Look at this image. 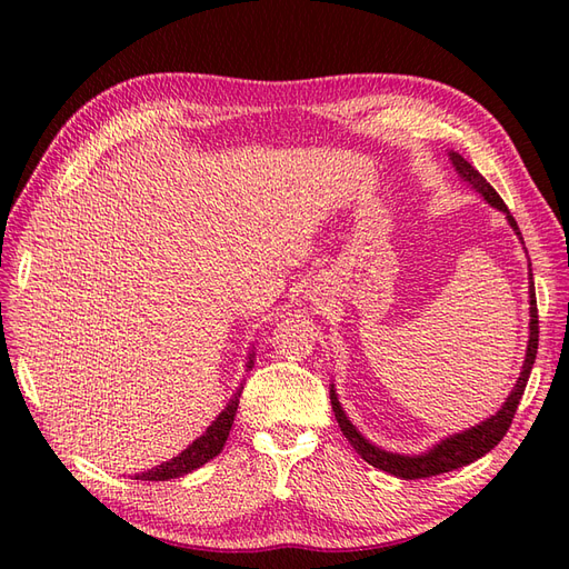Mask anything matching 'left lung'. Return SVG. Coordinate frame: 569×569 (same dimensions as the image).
Listing matches in <instances>:
<instances>
[{
  "instance_id": "1",
  "label": "left lung",
  "mask_w": 569,
  "mask_h": 569,
  "mask_svg": "<svg viewBox=\"0 0 569 569\" xmlns=\"http://www.w3.org/2000/svg\"><path fill=\"white\" fill-rule=\"evenodd\" d=\"M449 157H451V161H453V166L458 170V176L465 182H470L477 189V192L493 206V209L503 211L508 222H510V228L515 230V234L522 239V232L518 228V222H515V218L510 216L508 206L503 203L501 197H498L496 189L485 178L479 176V170H475L456 151H451ZM529 318H531L529 320V341H527V356H525V363H522V372L518 377V385L512 387L506 403L501 406V410L496 412V416L487 418L485 422H479V425H475L470 429H465V432H460V435L446 437L443 441L432 446V449H429L422 456H401V453L382 451L380 446L370 443L363 435H360L358 429L351 425V420L347 418V412L341 410L339 399H337V393H335V387H332L330 389V401H332L335 418H337V422L341 427L343 437L349 439V443L353 446L356 453L363 458L366 462H370L372 468H380V470H385V472H389L393 477H401V479H425V477H435V475H441V472H451V470H458V468H462V465H470L477 458L489 453L493 446L506 437V432L510 429V422L515 418V410H518L520 399H522V393H525L531 366H533V360H537V349H539V313H537V295H533V280L531 278H529Z\"/></svg>"
}]
</instances>
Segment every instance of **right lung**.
<instances>
[{"label": "right lung", "instance_id": "obj_1", "mask_svg": "<svg viewBox=\"0 0 569 569\" xmlns=\"http://www.w3.org/2000/svg\"><path fill=\"white\" fill-rule=\"evenodd\" d=\"M251 363H253V353L249 356V366H247V368H251ZM239 393H242V391H237V393L232 396V401H230L228 408L222 410L220 416L213 420V425H209V429H206V432H203L197 441L189 443L180 456L170 458V460L157 465V468H151V470H147V472H142V475H134V479H142V481H166V479H176V477H182V475H187V472H192V470L201 468L203 462L213 460V458L222 451V446H226V441H228V435H230L234 416H237Z\"/></svg>", "mask_w": 569, "mask_h": 569}]
</instances>
